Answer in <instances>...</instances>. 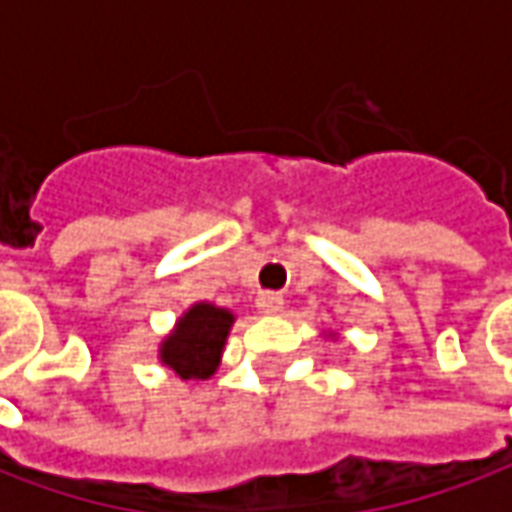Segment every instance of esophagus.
<instances>
[{
	"label": "esophagus",
	"mask_w": 512,
	"mask_h": 512,
	"mask_svg": "<svg viewBox=\"0 0 512 512\" xmlns=\"http://www.w3.org/2000/svg\"><path fill=\"white\" fill-rule=\"evenodd\" d=\"M282 304H285V299H282L279 293H274V290H263V293L257 296V307H260V312H266V315H277V312H282Z\"/></svg>",
	"instance_id": "obj_1"
}]
</instances>
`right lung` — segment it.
<instances>
[{
  "mask_svg": "<svg viewBox=\"0 0 512 512\" xmlns=\"http://www.w3.org/2000/svg\"><path fill=\"white\" fill-rule=\"evenodd\" d=\"M233 326V315L213 304H194L161 345V362L172 367L183 381L211 378L219 367L224 340Z\"/></svg>",
  "mask_w": 512,
  "mask_h": 512,
  "instance_id": "obj_1",
  "label": "right lung"
}]
</instances>
